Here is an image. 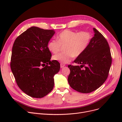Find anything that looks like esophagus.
I'll use <instances>...</instances> for the list:
<instances>
[{
	"mask_svg": "<svg viewBox=\"0 0 122 122\" xmlns=\"http://www.w3.org/2000/svg\"><path fill=\"white\" fill-rule=\"evenodd\" d=\"M65 66V65L64 64H62V63H61V64H60V67H61V68H63Z\"/></svg>",
	"mask_w": 122,
	"mask_h": 122,
	"instance_id": "34e87169",
	"label": "esophagus"
}]
</instances>
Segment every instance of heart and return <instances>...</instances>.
Here are the masks:
<instances>
[{
    "label": "heart",
    "mask_w": 122,
    "mask_h": 122,
    "mask_svg": "<svg viewBox=\"0 0 122 122\" xmlns=\"http://www.w3.org/2000/svg\"><path fill=\"white\" fill-rule=\"evenodd\" d=\"M92 36L86 31L78 32L65 30L61 31L57 36V41H50L47 44L48 50L54 54L59 51L61 46H64L65 52L60 53L53 56L54 60L62 64L71 61L74 57H78L84 53L90 42Z\"/></svg>",
    "instance_id": "b5f03b06"
}]
</instances>
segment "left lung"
Returning a JSON list of instances; mask_svg holds the SVG:
<instances>
[{"label": "left lung", "instance_id": "1", "mask_svg": "<svg viewBox=\"0 0 122 122\" xmlns=\"http://www.w3.org/2000/svg\"><path fill=\"white\" fill-rule=\"evenodd\" d=\"M93 30L94 35L87 48L74 61L80 65H68L70 70L68 78L69 85L81 93L92 92L103 85L112 63L107 41L97 29Z\"/></svg>", "mask_w": 122, "mask_h": 122}]
</instances>
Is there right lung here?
<instances>
[{"label": "right lung", "instance_id": "1", "mask_svg": "<svg viewBox=\"0 0 122 122\" xmlns=\"http://www.w3.org/2000/svg\"><path fill=\"white\" fill-rule=\"evenodd\" d=\"M55 34L53 30L32 27L15 40L12 50L10 67L17 85L25 94L42 98L53 89L54 76L60 63L50 61L47 44Z\"/></svg>", "mask_w": 122, "mask_h": 122}]
</instances>
